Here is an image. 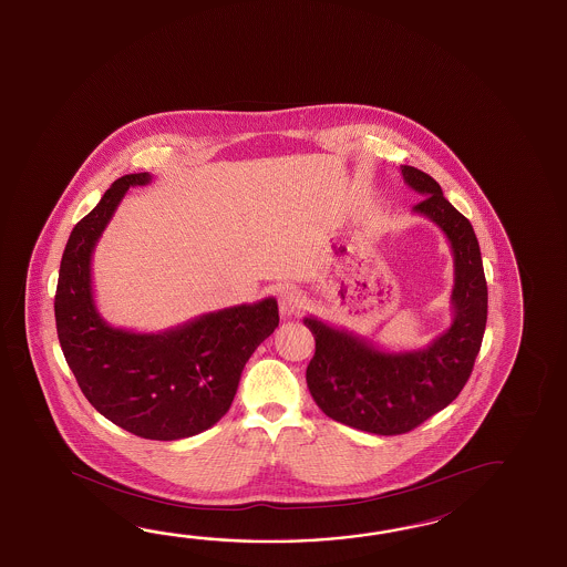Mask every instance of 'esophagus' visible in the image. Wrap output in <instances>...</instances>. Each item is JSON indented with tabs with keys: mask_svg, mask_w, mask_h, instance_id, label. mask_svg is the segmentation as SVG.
<instances>
[{
	"mask_svg": "<svg viewBox=\"0 0 567 567\" xmlns=\"http://www.w3.org/2000/svg\"><path fill=\"white\" fill-rule=\"evenodd\" d=\"M303 303H306V296H303L301 289L288 288L279 293V311L284 316L300 313L303 310Z\"/></svg>",
	"mask_w": 567,
	"mask_h": 567,
	"instance_id": "1",
	"label": "esophagus"
}]
</instances>
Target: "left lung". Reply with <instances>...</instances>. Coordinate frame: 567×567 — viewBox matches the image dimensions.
Wrapping results in <instances>:
<instances>
[{
	"instance_id": "obj_1",
	"label": "left lung",
	"mask_w": 567,
	"mask_h": 567,
	"mask_svg": "<svg viewBox=\"0 0 567 567\" xmlns=\"http://www.w3.org/2000/svg\"><path fill=\"white\" fill-rule=\"evenodd\" d=\"M400 171L404 183L424 197L412 212L439 225L451 244L453 323L424 350L386 352L344 328L303 318L316 340L306 370L316 404L333 421L384 436L409 433L458 396L487 323V281L473 225L444 199L433 177L409 165Z\"/></svg>"
}]
</instances>
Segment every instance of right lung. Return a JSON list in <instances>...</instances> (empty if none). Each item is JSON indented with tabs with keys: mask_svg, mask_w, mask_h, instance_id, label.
I'll return each instance as SVG.
<instances>
[{
	"mask_svg": "<svg viewBox=\"0 0 567 567\" xmlns=\"http://www.w3.org/2000/svg\"><path fill=\"white\" fill-rule=\"evenodd\" d=\"M148 173L116 178L76 223L58 276V340L90 404L128 433L178 441L229 411L245 362L278 328L276 298L203 313L165 332L112 328L92 293V254L126 190Z\"/></svg>",
	"mask_w": 567,
	"mask_h": 567,
	"instance_id": "add662e5",
	"label": "right lung"
}]
</instances>
